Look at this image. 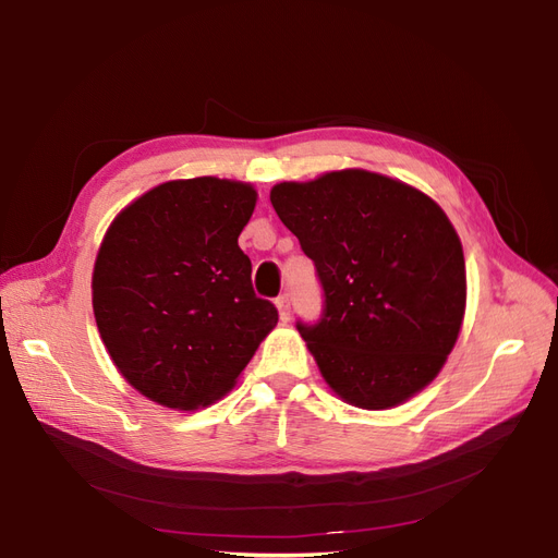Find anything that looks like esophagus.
Segmentation results:
<instances>
[{
	"label": "esophagus",
	"instance_id": "1",
	"mask_svg": "<svg viewBox=\"0 0 558 558\" xmlns=\"http://www.w3.org/2000/svg\"><path fill=\"white\" fill-rule=\"evenodd\" d=\"M275 305H277V312H279L281 320H289L291 318V300H289V295H279L275 300Z\"/></svg>",
	"mask_w": 558,
	"mask_h": 558
}]
</instances>
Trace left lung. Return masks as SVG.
<instances>
[{
	"mask_svg": "<svg viewBox=\"0 0 558 558\" xmlns=\"http://www.w3.org/2000/svg\"><path fill=\"white\" fill-rule=\"evenodd\" d=\"M269 199L324 289V314L298 330L332 391L388 410L428 386L465 314L463 246L447 214L365 170L283 181Z\"/></svg>",
	"mask_w": 558,
	"mask_h": 558,
	"instance_id": "1",
	"label": "left lung"
}]
</instances>
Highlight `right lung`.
I'll list each match as a JSON object with an SVG mask.
<instances>
[{
  "label": "right lung",
  "mask_w": 558,
  "mask_h": 558,
  "mask_svg": "<svg viewBox=\"0 0 558 558\" xmlns=\"http://www.w3.org/2000/svg\"><path fill=\"white\" fill-rule=\"evenodd\" d=\"M248 183L167 181L113 218L93 272V310L128 384L172 410L223 398L279 314L251 286L238 238Z\"/></svg>",
  "instance_id": "add662e5"
}]
</instances>
